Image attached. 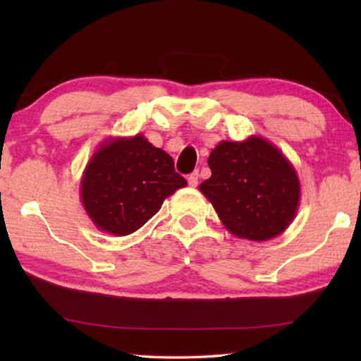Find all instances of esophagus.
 I'll return each mask as SVG.
<instances>
[{"label": "esophagus", "instance_id": "esophagus-1", "mask_svg": "<svg viewBox=\"0 0 361 361\" xmlns=\"http://www.w3.org/2000/svg\"><path fill=\"white\" fill-rule=\"evenodd\" d=\"M197 181H199V172H197V170H195V172H192L191 175H188V183H189V186H191V188L197 186Z\"/></svg>", "mask_w": 361, "mask_h": 361}]
</instances>
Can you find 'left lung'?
<instances>
[{
  "instance_id": "left-lung-1",
  "label": "left lung",
  "mask_w": 361,
  "mask_h": 361,
  "mask_svg": "<svg viewBox=\"0 0 361 361\" xmlns=\"http://www.w3.org/2000/svg\"><path fill=\"white\" fill-rule=\"evenodd\" d=\"M209 167L212 176L199 189L231 234L264 242L282 234L295 219L301 199L298 173L266 138L223 140L212 149Z\"/></svg>"
}]
</instances>
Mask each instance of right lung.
Segmentation results:
<instances>
[{"label": "right lung", "mask_w": 361, "mask_h": 361, "mask_svg": "<svg viewBox=\"0 0 361 361\" xmlns=\"http://www.w3.org/2000/svg\"><path fill=\"white\" fill-rule=\"evenodd\" d=\"M188 185L173 159L142 133L103 142L81 178V202L97 229L129 235L161 210L169 195Z\"/></svg>", "instance_id": "1"}]
</instances>
